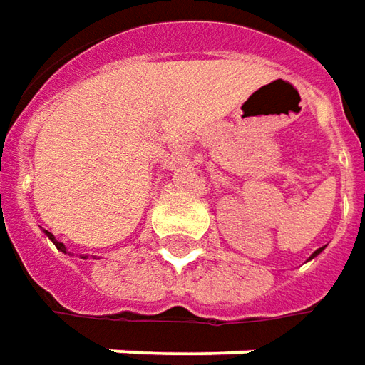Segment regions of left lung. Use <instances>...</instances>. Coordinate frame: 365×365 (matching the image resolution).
Wrapping results in <instances>:
<instances>
[{
	"label": "left lung",
	"mask_w": 365,
	"mask_h": 365,
	"mask_svg": "<svg viewBox=\"0 0 365 365\" xmlns=\"http://www.w3.org/2000/svg\"><path fill=\"white\" fill-rule=\"evenodd\" d=\"M322 251H324V247H322V249H317V251H315V253H314V255H312V257H309V259H314V257H315V255H319V253H322Z\"/></svg>",
	"instance_id": "1"
}]
</instances>
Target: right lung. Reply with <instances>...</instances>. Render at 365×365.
I'll return each mask as SVG.
<instances>
[{"instance_id": "add662e5", "label": "right lung", "mask_w": 365, "mask_h": 365, "mask_svg": "<svg viewBox=\"0 0 365 365\" xmlns=\"http://www.w3.org/2000/svg\"><path fill=\"white\" fill-rule=\"evenodd\" d=\"M43 233L48 235V239H50L53 245L58 247V251H62V253H66V245H63V243H60V241H56V237H53V235H51L50 231H43ZM82 259H86V257H82Z\"/></svg>"}]
</instances>
